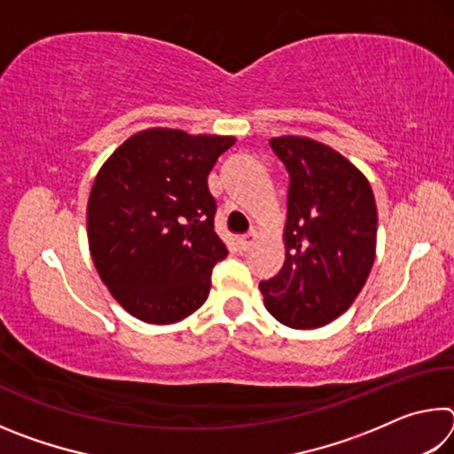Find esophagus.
<instances>
[{"label": "esophagus", "mask_w": 454, "mask_h": 454, "mask_svg": "<svg viewBox=\"0 0 454 454\" xmlns=\"http://www.w3.org/2000/svg\"><path fill=\"white\" fill-rule=\"evenodd\" d=\"M258 240V232H256V230L254 228H252L250 230V232H246L244 236H240V238H238V246H240V250H250L252 248V246H254V242Z\"/></svg>", "instance_id": "esophagus-1"}]
</instances>
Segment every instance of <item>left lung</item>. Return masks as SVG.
Masks as SVG:
<instances>
[{
  "label": "left lung",
  "instance_id": "obj_1",
  "mask_svg": "<svg viewBox=\"0 0 454 454\" xmlns=\"http://www.w3.org/2000/svg\"><path fill=\"white\" fill-rule=\"evenodd\" d=\"M270 145L290 176L286 258L274 278L260 282V292L282 325L318 328L348 310L372 270L374 194L366 176L326 144L280 136Z\"/></svg>",
  "mask_w": 454,
  "mask_h": 454
}]
</instances>
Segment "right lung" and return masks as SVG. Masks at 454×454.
Returning <instances> with one entry per match:
<instances>
[{
  "mask_svg": "<svg viewBox=\"0 0 454 454\" xmlns=\"http://www.w3.org/2000/svg\"><path fill=\"white\" fill-rule=\"evenodd\" d=\"M234 136L148 128L106 160L88 200V244L121 309L150 325L190 317L228 256L214 232L208 174Z\"/></svg>",
  "mask_w": 454,
  "mask_h": 454,
  "instance_id": "add662e5",
  "label": "right lung"
}]
</instances>
